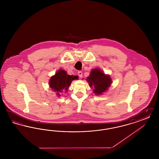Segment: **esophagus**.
<instances>
[{
	"instance_id": "34e87169",
	"label": "esophagus",
	"mask_w": 159,
	"mask_h": 159,
	"mask_svg": "<svg viewBox=\"0 0 159 159\" xmlns=\"http://www.w3.org/2000/svg\"><path fill=\"white\" fill-rule=\"evenodd\" d=\"M77 74H78V75H79V76L80 78L82 77V71H79Z\"/></svg>"
}]
</instances>
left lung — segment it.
Here are the masks:
<instances>
[{"instance_id":"8db88e82","label":"left lung","mask_w":159,"mask_h":159,"mask_svg":"<svg viewBox=\"0 0 159 159\" xmlns=\"http://www.w3.org/2000/svg\"><path fill=\"white\" fill-rule=\"evenodd\" d=\"M91 88H93V92L99 95L108 91L112 82L109 75H106L101 69L93 68L90 72L89 76L86 79Z\"/></svg>"}]
</instances>
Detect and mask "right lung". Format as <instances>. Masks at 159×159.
I'll return each mask as SVG.
<instances>
[{"label": "right lung", "mask_w": 159, "mask_h": 159, "mask_svg": "<svg viewBox=\"0 0 159 159\" xmlns=\"http://www.w3.org/2000/svg\"><path fill=\"white\" fill-rule=\"evenodd\" d=\"M78 78L77 76H70L67 75L66 71L60 69L53 76L51 77L49 85L51 89L55 92L57 97H61L62 92H67L72 81Z\"/></svg>", "instance_id": "1"}]
</instances>
